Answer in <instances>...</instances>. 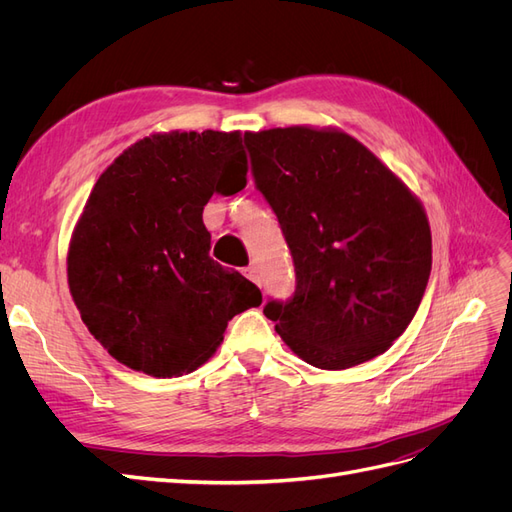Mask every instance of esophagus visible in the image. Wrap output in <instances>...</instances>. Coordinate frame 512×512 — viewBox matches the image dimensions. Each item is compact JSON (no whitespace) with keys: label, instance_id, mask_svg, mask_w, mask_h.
Masks as SVG:
<instances>
[{"label":"esophagus","instance_id":"34e87169","mask_svg":"<svg viewBox=\"0 0 512 512\" xmlns=\"http://www.w3.org/2000/svg\"><path fill=\"white\" fill-rule=\"evenodd\" d=\"M243 275L247 277V280H252V282H258V271H256V267H254V265H250V267H245V269H243Z\"/></svg>","mask_w":512,"mask_h":512}]
</instances>
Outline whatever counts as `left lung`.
<instances>
[{
    "label": "left lung",
    "instance_id": "obj_1",
    "mask_svg": "<svg viewBox=\"0 0 512 512\" xmlns=\"http://www.w3.org/2000/svg\"><path fill=\"white\" fill-rule=\"evenodd\" d=\"M297 288L265 316L309 365L348 369L408 329L431 273L423 205L356 138L307 126L245 132Z\"/></svg>",
    "mask_w": 512,
    "mask_h": 512
}]
</instances>
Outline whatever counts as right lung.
I'll return each instance as SVG.
<instances>
[{"instance_id": "1", "label": "right lung", "mask_w": 512, "mask_h": 512, "mask_svg": "<svg viewBox=\"0 0 512 512\" xmlns=\"http://www.w3.org/2000/svg\"><path fill=\"white\" fill-rule=\"evenodd\" d=\"M241 132H168L134 143L89 194L68 250V286L108 354L153 378L209 361L258 286L209 256L203 209L245 188Z\"/></svg>"}]
</instances>
